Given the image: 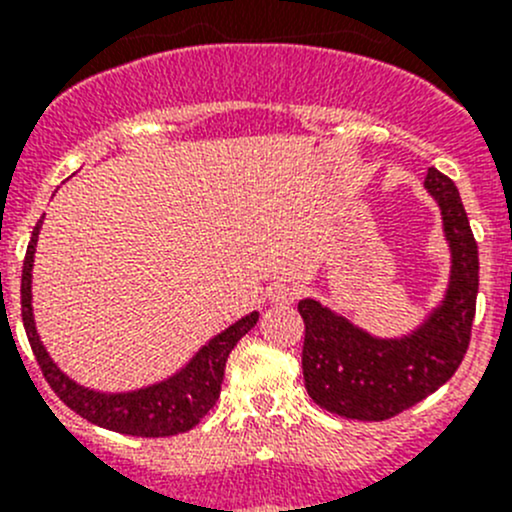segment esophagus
I'll return each mask as SVG.
<instances>
[{"mask_svg": "<svg viewBox=\"0 0 512 512\" xmlns=\"http://www.w3.org/2000/svg\"><path fill=\"white\" fill-rule=\"evenodd\" d=\"M267 297H270L272 304H292L299 297V287L289 285V282H277V285L267 289Z\"/></svg>", "mask_w": 512, "mask_h": 512, "instance_id": "esophagus-1", "label": "esophagus"}]
</instances>
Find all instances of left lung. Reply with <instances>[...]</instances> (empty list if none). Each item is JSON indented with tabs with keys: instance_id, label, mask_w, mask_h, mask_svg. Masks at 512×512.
<instances>
[{
	"instance_id": "1",
	"label": "left lung",
	"mask_w": 512,
	"mask_h": 512,
	"mask_svg": "<svg viewBox=\"0 0 512 512\" xmlns=\"http://www.w3.org/2000/svg\"><path fill=\"white\" fill-rule=\"evenodd\" d=\"M426 190L441 208L451 247L443 302L401 339L371 337L317 299L297 304L304 319L302 371L307 394L332 414L384 421L446 384L466 356L478 297V245L451 178L428 168Z\"/></svg>"
}]
</instances>
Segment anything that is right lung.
<instances>
[{
  "mask_svg": "<svg viewBox=\"0 0 512 512\" xmlns=\"http://www.w3.org/2000/svg\"><path fill=\"white\" fill-rule=\"evenodd\" d=\"M41 220L32 232V242L27 247L22 270V322L27 329L32 352L41 366V374L49 381L54 394L76 411L86 421L96 426L108 428V431L126 433V436L141 438H163L185 433L198 426L200 418L208 414L220 396V384L225 376V361L235 344L250 332L257 324L260 314L252 312L220 332L218 337L210 339L178 374L160 384L146 386L138 391H126V394H103V391L86 389L76 384L74 379L64 374L59 366L51 361L36 334L34 312H32V267L36 237H39Z\"/></svg>",
  "mask_w": 512,
  "mask_h": 512,
  "instance_id": "add662e5",
  "label": "right lung"
}]
</instances>
